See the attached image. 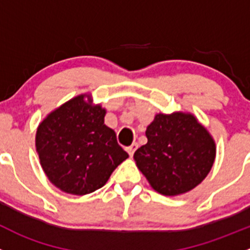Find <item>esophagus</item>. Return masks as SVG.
<instances>
[{
  "label": "esophagus",
  "instance_id": "obj_1",
  "mask_svg": "<svg viewBox=\"0 0 250 250\" xmlns=\"http://www.w3.org/2000/svg\"><path fill=\"white\" fill-rule=\"evenodd\" d=\"M137 149H138V143H133L132 145H129V146L127 147V151H128V154H129L130 156H132V155L134 154V151Z\"/></svg>",
  "mask_w": 250,
  "mask_h": 250
}]
</instances>
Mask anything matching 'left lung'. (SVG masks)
Returning a JSON list of instances; mask_svg holds the SVG:
<instances>
[{
  "mask_svg": "<svg viewBox=\"0 0 250 250\" xmlns=\"http://www.w3.org/2000/svg\"><path fill=\"white\" fill-rule=\"evenodd\" d=\"M145 134L147 143L134 152V160L160 194L189 192L211 169L215 143L194 116L160 113Z\"/></svg>",
  "mask_w": 250,
  "mask_h": 250,
  "instance_id": "left-lung-1",
  "label": "left lung"
}]
</instances>
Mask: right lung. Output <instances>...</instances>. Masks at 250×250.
<instances>
[{"instance_id":"right-lung-1","label":"right lung","mask_w":250,"mask_h":250,"mask_svg":"<svg viewBox=\"0 0 250 250\" xmlns=\"http://www.w3.org/2000/svg\"><path fill=\"white\" fill-rule=\"evenodd\" d=\"M105 110L77 96L51 112L36 132V151L46 176L66 193L95 192L128 154L115 130L104 123Z\"/></svg>"}]
</instances>
